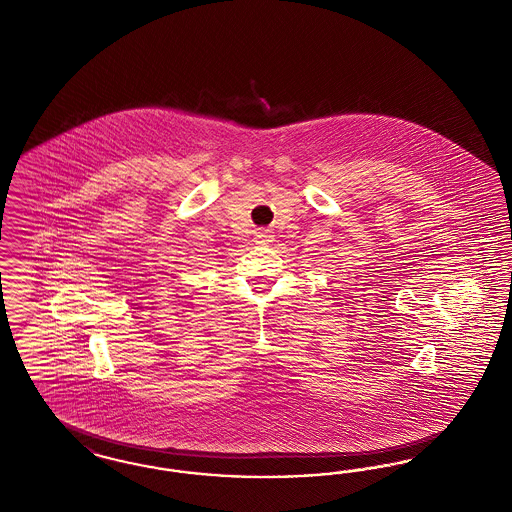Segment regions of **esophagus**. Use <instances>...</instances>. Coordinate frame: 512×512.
I'll use <instances>...</instances> for the list:
<instances>
[{
  "mask_svg": "<svg viewBox=\"0 0 512 512\" xmlns=\"http://www.w3.org/2000/svg\"><path fill=\"white\" fill-rule=\"evenodd\" d=\"M255 236H257V240H259L261 244H268V242H272V238H274V234H272L270 230H265V228H259V230L255 232Z\"/></svg>",
  "mask_w": 512,
  "mask_h": 512,
  "instance_id": "obj_1",
  "label": "esophagus"
}]
</instances>
